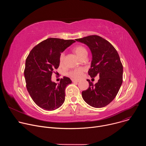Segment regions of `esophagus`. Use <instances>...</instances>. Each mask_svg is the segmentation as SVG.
<instances>
[{"instance_id":"obj_1","label":"esophagus","mask_w":146,"mask_h":146,"mask_svg":"<svg viewBox=\"0 0 146 146\" xmlns=\"http://www.w3.org/2000/svg\"><path fill=\"white\" fill-rule=\"evenodd\" d=\"M72 81H73V82H79L78 80H76V79H73V80H72Z\"/></svg>"}]
</instances>
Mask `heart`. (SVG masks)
<instances>
[{"label": "heart", "mask_w": 146, "mask_h": 146, "mask_svg": "<svg viewBox=\"0 0 146 146\" xmlns=\"http://www.w3.org/2000/svg\"><path fill=\"white\" fill-rule=\"evenodd\" d=\"M73 51L76 54V55L80 58H82L83 56H84L85 55H87V50L82 46H77L73 48ZM59 64L60 65L64 64V60H65V53L64 52H62L60 54L59 56ZM84 68H76L72 70H70L68 73V75L75 79H78L81 78L82 76V73L84 72Z\"/></svg>", "instance_id": "heart-1"}]
</instances>
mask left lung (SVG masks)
Returning <instances> with one entry per match:
<instances>
[{
	"label": "left lung",
	"mask_w": 146,
	"mask_h": 146,
	"mask_svg": "<svg viewBox=\"0 0 146 146\" xmlns=\"http://www.w3.org/2000/svg\"><path fill=\"white\" fill-rule=\"evenodd\" d=\"M76 40L86 44L92 52L88 74L91 77L99 75L95 85L87 80L89 88L82 92V97L92 107H105L115 98L122 83L123 66L119 55L113 45L100 36L91 35Z\"/></svg>",
	"instance_id": "1"
}]
</instances>
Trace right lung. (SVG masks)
<instances>
[{"instance_id":"1","label":"right lung","mask_w":146,"mask_h":146,"mask_svg":"<svg viewBox=\"0 0 146 146\" xmlns=\"http://www.w3.org/2000/svg\"><path fill=\"white\" fill-rule=\"evenodd\" d=\"M74 42L73 40L48 38L34 47L27 58L26 87L34 102L44 110H54L65 101V90L71 80L64 77L56 84L51 81V76L59 66L60 52Z\"/></svg>"}]
</instances>
